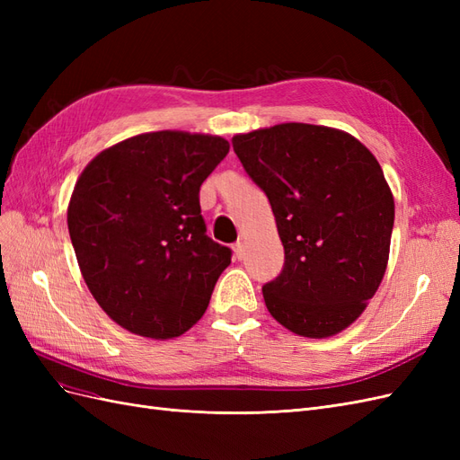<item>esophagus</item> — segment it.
I'll use <instances>...</instances> for the list:
<instances>
[{"label": "esophagus", "mask_w": 460, "mask_h": 460, "mask_svg": "<svg viewBox=\"0 0 460 460\" xmlns=\"http://www.w3.org/2000/svg\"><path fill=\"white\" fill-rule=\"evenodd\" d=\"M234 255H235V259H243V255H245L243 242H235L234 243Z\"/></svg>", "instance_id": "obj_1"}]
</instances>
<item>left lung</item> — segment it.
Returning <instances> with one entry per match:
<instances>
[{"mask_svg": "<svg viewBox=\"0 0 460 460\" xmlns=\"http://www.w3.org/2000/svg\"><path fill=\"white\" fill-rule=\"evenodd\" d=\"M267 193L286 262L262 286L269 313L303 338L349 328L378 291L395 218L380 163L355 136L305 122L232 137Z\"/></svg>", "mask_w": 460, "mask_h": 460, "instance_id": "obj_1", "label": "left lung"}]
</instances>
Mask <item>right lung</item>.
Here are the masks:
<instances>
[{"label":"right lung","instance_id":"1","mask_svg":"<svg viewBox=\"0 0 460 460\" xmlns=\"http://www.w3.org/2000/svg\"><path fill=\"white\" fill-rule=\"evenodd\" d=\"M228 149L220 136L146 132L97 153L76 180L66 222L82 278L136 336H182L230 264L199 207L203 180Z\"/></svg>","mask_w":460,"mask_h":460}]
</instances>
